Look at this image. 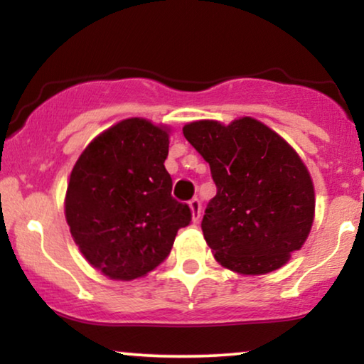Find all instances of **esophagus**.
Listing matches in <instances>:
<instances>
[{
  "instance_id": "1",
  "label": "esophagus",
  "mask_w": 364,
  "mask_h": 364,
  "mask_svg": "<svg viewBox=\"0 0 364 364\" xmlns=\"http://www.w3.org/2000/svg\"><path fill=\"white\" fill-rule=\"evenodd\" d=\"M188 205H191V208H192V218H193V222H197L198 218H200V213H202V202H200V198L193 197L192 200L188 202Z\"/></svg>"
}]
</instances>
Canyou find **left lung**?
<instances>
[{
    "mask_svg": "<svg viewBox=\"0 0 364 364\" xmlns=\"http://www.w3.org/2000/svg\"><path fill=\"white\" fill-rule=\"evenodd\" d=\"M183 136L208 162L217 186L202 218L217 260L243 275L285 265L305 243L315 213L313 182L298 154L252 117L230 126L192 122Z\"/></svg>",
    "mask_w": 364,
    "mask_h": 364,
    "instance_id": "1",
    "label": "left lung"
}]
</instances>
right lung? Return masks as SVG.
I'll use <instances>...</instances> for the list:
<instances>
[{"instance_id": "add662e5", "label": "right lung", "mask_w": 364, "mask_h": 364, "mask_svg": "<svg viewBox=\"0 0 364 364\" xmlns=\"http://www.w3.org/2000/svg\"><path fill=\"white\" fill-rule=\"evenodd\" d=\"M167 154L168 134L134 117L94 139L73 168L68 225L86 260L109 278L154 270L192 220L191 207L171 193Z\"/></svg>"}]
</instances>
